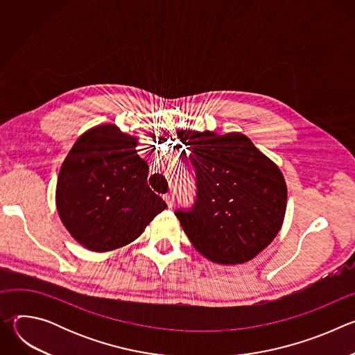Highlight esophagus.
Instances as JSON below:
<instances>
[{
	"instance_id": "esophagus-1",
	"label": "esophagus",
	"mask_w": 355,
	"mask_h": 355,
	"mask_svg": "<svg viewBox=\"0 0 355 355\" xmlns=\"http://www.w3.org/2000/svg\"><path fill=\"white\" fill-rule=\"evenodd\" d=\"M164 200H166V204L168 205V208H171L174 205V193H166Z\"/></svg>"
}]
</instances>
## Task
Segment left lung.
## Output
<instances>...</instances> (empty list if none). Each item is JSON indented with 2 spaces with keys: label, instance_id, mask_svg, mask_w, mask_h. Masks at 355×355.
<instances>
[{
  "label": "left lung",
  "instance_id": "obj_1",
  "mask_svg": "<svg viewBox=\"0 0 355 355\" xmlns=\"http://www.w3.org/2000/svg\"><path fill=\"white\" fill-rule=\"evenodd\" d=\"M196 174V200L177 211L192 245L218 264L254 259L278 234L286 182L278 166L240 132L178 130Z\"/></svg>",
  "mask_w": 355,
  "mask_h": 355
}]
</instances>
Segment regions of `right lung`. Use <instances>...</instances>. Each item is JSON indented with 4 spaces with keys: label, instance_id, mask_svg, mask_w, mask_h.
Here are the masks:
<instances>
[{
    "label": "right lung",
    "instance_id": "add662e5",
    "mask_svg": "<svg viewBox=\"0 0 355 355\" xmlns=\"http://www.w3.org/2000/svg\"><path fill=\"white\" fill-rule=\"evenodd\" d=\"M137 137L104 123L84 132L64 159L56 185L59 216L81 245L104 252L136 240L166 202L147 185Z\"/></svg>",
    "mask_w": 355,
    "mask_h": 355
}]
</instances>
